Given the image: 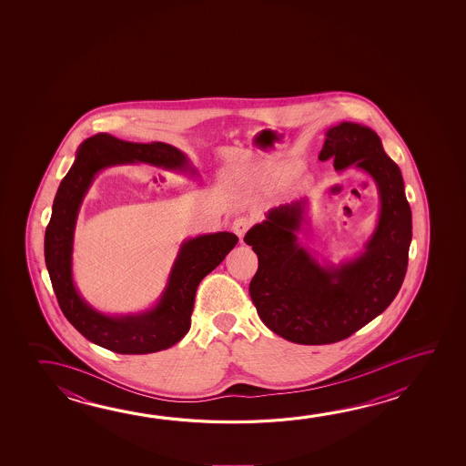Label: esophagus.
<instances>
[{
  "label": "esophagus",
  "instance_id": "1",
  "mask_svg": "<svg viewBox=\"0 0 466 466\" xmlns=\"http://www.w3.org/2000/svg\"><path fill=\"white\" fill-rule=\"evenodd\" d=\"M250 226H252V221L247 216H240V218H237L236 221L232 222V230L240 238V242H244L245 232L250 229Z\"/></svg>",
  "mask_w": 466,
  "mask_h": 466
}]
</instances>
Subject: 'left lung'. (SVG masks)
Instances as JSON below:
<instances>
[{
    "label": "left lung",
    "mask_w": 466,
    "mask_h": 466,
    "mask_svg": "<svg viewBox=\"0 0 466 466\" xmlns=\"http://www.w3.org/2000/svg\"><path fill=\"white\" fill-rule=\"evenodd\" d=\"M320 160L336 170H366L380 195V214L366 250L339 267L320 265L298 242L307 199L273 208L245 234L258 257L250 298L268 329L298 344H329L380 315L403 284L411 244V208L400 167L377 133L343 122L327 131Z\"/></svg>",
    "instance_id": "1"
}]
</instances>
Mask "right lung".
Wrapping results in <instances>:
<instances>
[{
    "label": "right lung",
    "mask_w": 466,
    "mask_h": 466,
    "mask_svg": "<svg viewBox=\"0 0 466 466\" xmlns=\"http://www.w3.org/2000/svg\"><path fill=\"white\" fill-rule=\"evenodd\" d=\"M143 162L156 167L197 176L182 151L166 143H130L99 133L77 149L55 197L46 230V263L55 296L69 323L97 346L118 354H147L167 350L190 329L195 294L205 276L226 258L238 238L232 232L193 237L180 245L167 286L159 302L137 315H104L94 310L73 282L71 255L79 208L92 180L102 168Z\"/></svg>",
    "instance_id": "obj_1"
}]
</instances>
